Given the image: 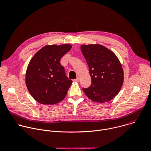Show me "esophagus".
Returning a JSON list of instances; mask_svg holds the SVG:
<instances>
[{
    "instance_id": "1",
    "label": "esophagus",
    "mask_w": 151,
    "mask_h": 151,
    "mask_svg": "<svg viewBox=\"0 0 151 151\" xmlns=\"http://www.w3.org/2000/svg\"><path fill=\"white\" fill-rule=\"evenodd\" d=\"M73 81H75V82H79V78H77L76 79H73Z\"/></svg>"
}]
</instances>
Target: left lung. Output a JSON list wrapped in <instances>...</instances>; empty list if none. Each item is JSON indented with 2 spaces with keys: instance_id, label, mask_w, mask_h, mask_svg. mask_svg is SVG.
Instances as JSON below:
<instances>
[{
  "instance_id": "obj_1",
  "label": "left lung",
  "mask_w": 151,
  "mask_h": 151,
  "mask_svg": "<svg viewBox=\"0 0 151 151\" xmlns=\"http://www.w3.org/2000/svg\"><path fill=\"white\" fill-rule=\"evenodd\" d=\"M81 51L87 63L91 84L83 88L91 100L104 103L114 99L120 91L124 81L121 64L116 55L103 45H83Z\"/></svg>"
}]
</instances>
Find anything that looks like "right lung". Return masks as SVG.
Instances as JSON below:
<instances>
[{
  "mask_svg": "<svg viewBox=\"0 0 151 151\" xmlns=\"http://www.w3.org/2000/svg\"><path fill=\"white\" fill-rule=\"evenodd\" d=\"M72 48L69 44L47 45L30 60L26 83L32 96L42 104H55L63 100L72 85L60 63L61 57Z\"/></svg>",
  "mask_w": 151,
  "mask_h": 151,
  "instance_id": "1",
  "label": "right lung"
}]
</instances>
